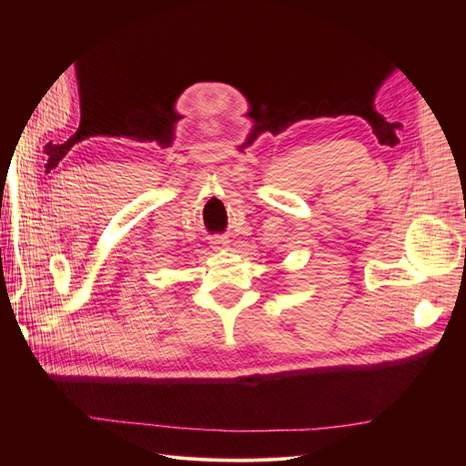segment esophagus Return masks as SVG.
I'll return each instance as SVG.
<instances>
[{
    "label": "esophagus",
    "instance_id": "34e87169",
    "mask_svg": "<svg viewBox=\"0 0 466 466\" xmlns=\"http://www.w3.org/2000/svg\"><path fill=\"white\" fill-rule=\"evenodd\" d=\"M209 243L214 248H228L229 247V238L228 237H221V235H216L209 238Z\"/></svg>",
    "mask_w": 466,
    "mask_h": 466
}]
</instances>
